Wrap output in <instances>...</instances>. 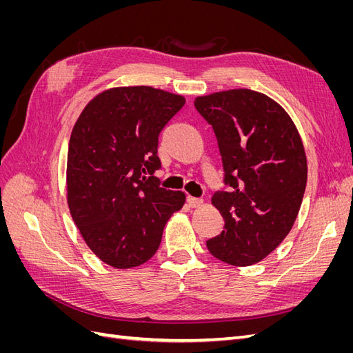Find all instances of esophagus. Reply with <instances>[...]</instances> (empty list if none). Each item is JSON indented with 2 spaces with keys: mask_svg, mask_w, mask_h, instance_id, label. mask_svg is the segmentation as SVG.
Listing matches in <instances>:
<instances>
[{
  "mask_svg": "<svg viewBox=\"0 0 353 353\" xmlns=\"http://www.w3.org/2000/svg\"><path fill=\"white\" fill-rule=\"evenodd\" d=\"M187 203L190 208H200L203 205V200L199 197H193V196H187Z\"/></svg>",
  "mask_w": 353,
  "mask_h": 353,
  "instance_id": "obj_1",
  "label": "esophagus"
}]
</instances>
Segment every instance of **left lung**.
<instances>
[{"instance_id": "1", "label": "left lung", "mask_w": 353, "mask_h": 353, "mask_svg": "<svg viewBox=\"0 0 353 353\" xmlns=\"http://www.w3.org/2000/svg\"><path fill=\"white\" fill-rule=\"evenodd\" d=\"M194 105L216 135L228 185L212 197L225 225L208 249L234 266L258 263L287 237L301 209L307 179L302 138L281 105L258 91L213 92Z\"/></svg>"}]
</instances>
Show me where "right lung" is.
Listing matches in <instances>:
<instances>
[{"mask_svg": "<svg viewBox=\"0 0 353 353\" xmlns=\"http://www.w3.org/2000/svg\"><path fill=\"white\" fill-rule=\"evenodd\" d=\"M185 104L152 87L105 90L85 105L68 153V205L92 253L117 270L147 262L185 203L159 185V134Z\"/></svg>", "mask_w": 353, "mask_h": 353, "instance_id": "right-lung-1", "label": "right lung"}]
</instances>
